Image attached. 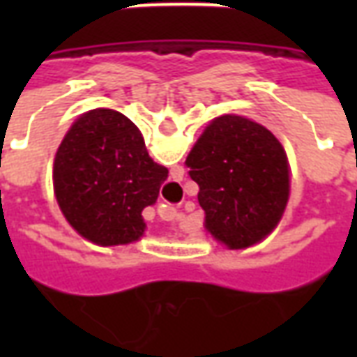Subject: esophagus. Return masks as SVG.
Here are the masks:
<instances>
[{
	"mask_svg": "<svg viewBox=\"0 0 357 357\" xmlns=\"http://www.w3.org/2000/svg\"><path fill=\"white\" fill-rule=\"evenodd\" d=\"M156 212H158V218H160L162 222H172V220H176V218L179 216L178 210L172 208L168 204H160V206L156 208Z\"/></svg>",
	"mask_w": 357,
	"mask_h": 357,
	"instance_id": "1",
	"label": "esophagus"
}]
</instances>
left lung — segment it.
Here are the masks:
<instances>
[{
	"instance_id": "1",
	"label": "left lung",
	"mask_w": 357,
	"mask_h": 357,
	"mask_svg": "<svg viewBox=\"0 0 357 357\" xmlns=\"http://www.w3.org/2000/svg\"><path fill=\"white\" fill-rule=\"evenodd\" d=\"M206 231L227 248L266 239L283 216L291 179L283 145L262 124L237 114L212 120L187 155Z\"/></svg>"
}]
</instances>
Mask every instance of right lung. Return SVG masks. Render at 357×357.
Segmentation results:
<instances>
[{
    "mask_svg": "<svg viewBox=\"0 0 357 357\" xmlns=\"http://www.w3.org/2000/svg\"><path fill=\"white\" fill-rule=\"evenodd\" d=\"M168 170L149 156L130 118L112 109L82 114L61 141L53 189L66 222L101 247L128 245L145 231L141 212L155 204Z\"/></svg>",
    "mask_w": 357,
    "mask_h": 357,
    "instance_id": "obj_1",
    "label": "right lung"
}]
</instances>
